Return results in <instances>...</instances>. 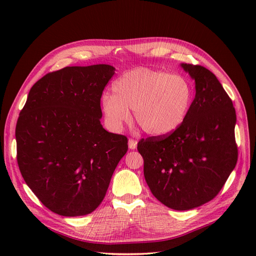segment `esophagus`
Returning a JSON list of instances; mask_svg holds the SVG:
<instances>
[{
	"label": "esophagus",
	"mask_w": 256,
	"mask_h": 256,
	"mask_svg": "<svg viewBox=\"0 0 256 256\" xmlns=\"http://www.w3.org/2000/svg\"><path fill=\"white\" fill-rule=\"evenodd\" d=\"M136 145H138V141L134 140V138H129L128 141V146L130 150H136Z\"/></svg>",
	"instance_id": "esophagus-1"
}]
</instances>
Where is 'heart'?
<instances>
[{"label": "heart", "mask_w": 256, "mask_h": 256, "mask_svg": "<svg viewBox=\"0 0 256 256\" xmlns=\"http://www.w3.org/2000/svg\"><path fill=\"white\" fill-rule=\"evenodd\" d=\"M112 94L102 97L106 126L118 131L134 118L144 132L164 136L182 126L190 110L193 88L184 76L150 68L122 74L112 85Z\"/></svg>", "instance_id": "heart-1"}]
</instances>
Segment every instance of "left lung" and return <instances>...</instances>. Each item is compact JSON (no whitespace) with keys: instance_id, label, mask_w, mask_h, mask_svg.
I'll return each instance as SVG.
<instances>
[{"instance_id":"obj_1","label":"left lung","mask_w":256,"mask_h":256,"mask_svg":"<svg viewBox=\"0 0 256 256\" xmlns=\"http://www.w3.org/2000/svg\"><path fill=\"white\" fill-rule=\"evenodd\" d=\"M196 81L187 118L174 132L142 138L144 177L160 202L189 210L212 200L236 166V111L216 76L200 65L182 64Z\"/></svg>"}]
</instances>
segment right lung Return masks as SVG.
I'll return each instance as SVG.
<instances>
[{
    "instance_id": "right-lung-1",
    "label": "right lung",
    "mask_w": 256,
    "mask_h": 256,
    "mask_svg": "<svg viewBox=\"0 0 256 256\" xmlns=\"http://www.w3.org/2000/svg\"><path fill=\"white\" fill-rule=\"evenodd\" d=\"M115 68L99 64L49 72L30 88L16 126L17 161L38 200L60 216L92 212L128 150L102 127L100 98Z\"/></svg>"
}]
</instances>
